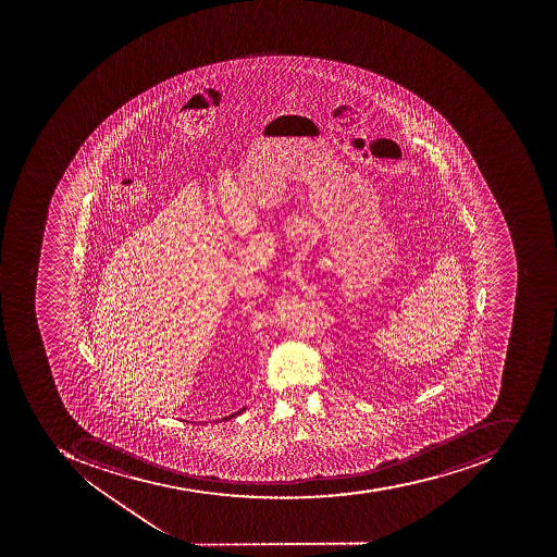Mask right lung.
Here are the masks:
<instances>
[{"label": "right lung", "mask_w": 557, "mask_h": 557, "mask_svg": "<svg viewBox=\"0 0 557 557\" xmlns=\"http://www.w3.org/2000/svg\"><path fill=\"white\" fill-rule=\"evenodd\" d=\"M242 410H245V407H244V409H242ZM242 410H238V412H235V414L228 416V418H225V419H232V418H235V416L240 414Z\"/></svg>", "instance_id": "right-lung-1"}]
</instances>
